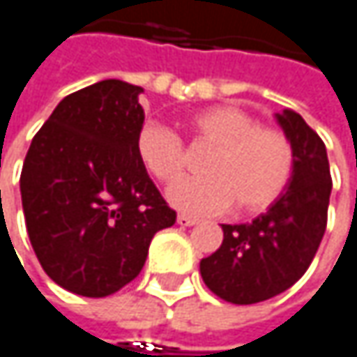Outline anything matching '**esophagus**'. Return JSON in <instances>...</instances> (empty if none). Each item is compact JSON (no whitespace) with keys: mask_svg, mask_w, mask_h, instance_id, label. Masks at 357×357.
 I'll use <instances>...</instances> for the list:
<instances>
[{"mask_svg":"<svg viewBox=\"0 0 357 357\" xmlns=\"http://www.w3.org/2000/svg\"><path fill=\"white\" fill-rule=\"evenodd\" d=\"M178 223L179 225H183V227H192V225H196L198 223V219H194V217H190V215H178Z\"/></svg>","mask_w":357,"mask_h":357,"instance_id":"1","label":"esophagus"}]
</instances>
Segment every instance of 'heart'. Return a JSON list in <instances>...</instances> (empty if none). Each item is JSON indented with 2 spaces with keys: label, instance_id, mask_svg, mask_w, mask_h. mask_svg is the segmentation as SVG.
Here are the masks:
<instances>
[{
  "label": "heart",
  "instance_id": "obj_1",
  "mask_svg": "<svg viewBox=\"0 0 357 357\" xmlns=\"http://www.w3.org/2000/svg\"><path fill=\"white\" fill-rule=\"evenodd\" d=\"M192 132L215 149L204 159L202 178L178 181L169 200L185 213H223L238 202L244 213L268 208L287 188L294 174L289 138L268 126H258L248 111L215 105L190 117ZM136 155L157 179L172 183L185 169V151L176 132L161 123H146L136 136Z\"/></svg>",
  "mask_w": 357,
  "mask_h": 357
}]
</instances>
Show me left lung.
Masks as SVG:
<instances>
[{"label":"left lung","mask_w":357,"mask_h":357,"mask_svg":"<svg viewBox=\"0 0 357 357\" xmlns=\"http://www.w3.org/2000/svg\"><path fill=\"white\" fill-rule=\"evenodd\" d=\"M294 146L285 192L252 223L221 225L223 244L200 260L206 287L225 302L256 304L289 289L310 266L326 229L331 169L321 136L291 109L275 113Z\"/></svg>","instance_id":"left-lung-1"}]
</instances>
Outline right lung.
Wrapping results in <instances>:
<instances>
[{
	"label": "right lung",
	"mask_w": 357,
	"mask_h": 357,
	"mask_svg": "<svg viewBox=\"0 0 357 357\" xmlns=\"http://www.w3.org/2000/svg\"><path fill=\"white\" fill-rule=\"evenodd\" d=\"M140 93L101 80L68 95L24 159L20 194L36 258L59 287L84 298L136 279L153 236L176 223L136 155Z\"/></svg>",
	"instance_id": "obj_1"
}]
</instances>
